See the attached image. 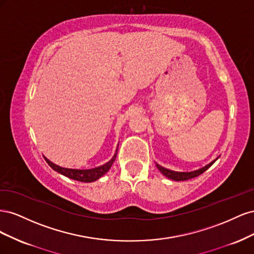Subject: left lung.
Masks as SVG:
<instances>
[{
  "label": "left lung",
  "mask_w": 254,
  "mask_h": 254,
  "mask_svg": "<svg viewBox=\"0 0 254 254\" xmlns=\"http://www.w3.org/2000/svg\"><path fill=\"white\" fill-rule=\"evenodd\" d=\"M217 159H218V157L215 160H213L212 162H210L209 164H206L205 166L199 168V170L193 171V172H175V171L168 170V168L161 166L158 163H156V166L158 167V170L161 173H162L165 177H167V178H170V179L175 180V181H186V180H189V179H191V178H195V177L204 173L207 170V168H209Z\"/></svg>",
  "instance_id": "left-lung-1"
}]
</instances>
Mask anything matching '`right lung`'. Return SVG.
<instances>
[{
  "label": "right lung",
  "mask_w": 254,
  "mask_h": 254,
  "mask_svg": "<svg viewBox=\"0 0 254 254\" xmlns=\"http://www.w3.org/2000/svg\"><path fill=\"white\" fill-rule=\"evenodd\" d=\"M118 147H119V145H118ZM117 153H118V148L115 149V153L110 161H108V162L105 163L104 165L94 167V168H90V170H76V168L61 167L55 163H53L52 161H50L47 157H44V156L43 157H44L45 161H47V163L53 168L54 171L67 177V178L76 180V181H80V182H93V181H96L97 179L101 178V177H103L107 172L110 170L111 165L115 161V158H117Z\"/></svg>",
  "instance_id": "1"
}]
</instances>
